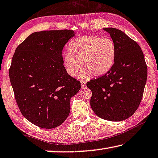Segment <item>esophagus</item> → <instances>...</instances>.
<instances>
[{"instance_id":"esophagus-1","label":"esophagus","mask_w":158,"mask_h":158,"mask_svg":"<svg viewBox=\"0 0 158 158\" xmlns=\"http://www.w3.org/2000/svg\"><path fill=\"white\" fill-rule=\"evenodd\" d=\"M81 86L82 87H84L86 86V82H85L84 81H81Z\"/></svg>"}]
</instances>
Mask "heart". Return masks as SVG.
Returning <instances> with one entry per match:
<instances>
[{"instance_id": "1", "label": "heart", "mask_w": 158, "mask_h": 158, "mask_svg": "<svg viewBox=\"0 0 158 158\" xmlns=\"http://www.w3.org/2000/svg\"><path fill=\"white\" fill-rule=\"evenodd\" d=\"M69 53L63 57V65L70 76L75 77L82 66L81 77L102 76L114 61L116 47L110 38L86 35L69 44Z\"/></svg>"}]
</instances>
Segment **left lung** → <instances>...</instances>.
<instances>
[{
	"instance_id": "obj_1",
	"label": "left lung",
	"mask_w": 158,
	"mask_h": 158,
	"mask_svg": "<svg viewBox=\"0 0 158 158\" xmlns=\"http://www.w3.org/2000/svg\"><path fill=\"white\" fill-rule=\"evenodd\" d=\"M116 47L114 63L106 74L87 82L90 106L96 115L111 121H123L139 106L147 81V65L136 42L118 29L104 28Z\"/></svg>"
}]
</instances>
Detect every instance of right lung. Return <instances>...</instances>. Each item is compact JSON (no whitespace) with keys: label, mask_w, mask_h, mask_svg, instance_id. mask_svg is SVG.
<instances>
[{"label":"right lung","mask_w":158,"mask_h":158,"mask_svg":"<svg viewBox=\"0 0 158 158\" xmlns=\"http://www.w3.org/2000/svg\"><path fill=\"white\" fill-rule=\"evenodd\" d=\"M74 36L69 30L34 32L12 59L9 76L16 102L22 114L40 128L64 123L71 110L70 99L81 87L63 65V48Z\"/></svg>","instance_id":"1"}]
</instances>
